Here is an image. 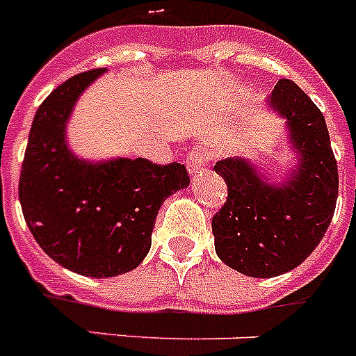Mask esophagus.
I'll list each match as a JSON object with an SVG mask.
<instances>
[{
  "instance_id": "esophagus-1",
  "label": "esophagus",
  "mask_w": 356,
  "mask_h": 356,
  "mask_svg": "<svg viewBox=\"0 0 356 356\" xmlns=\"http://www.w3.org/2000/svg\"><path fill=\"white\" fill-rule=\"evenodd\" d=\"M204 163H207V155H204L203 149H199V148L192 149V152L186 155L188 173H190L192 177H195V175L204 168Z\"/></svg>"
}]
</instances>
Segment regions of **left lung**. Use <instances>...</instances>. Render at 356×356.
<instances>
[{"label": "left lung", "mask_w": 356, "mask_h": 356, "mask_svg": "<svg viewBox=\"0 0 356 356\" xmlns=\"http://www.w3.org/2000/svg\"><path fill=\"white\" fill-rule=\"evenodd\" d=\"M270 109L285 120L293 168L283 183L245 157H228L213 170L228 197L212 219L219 259L250 278H274L296 268L322 241L333 219L338 168L325 118L291 80H280Z\"/></svg>", "instance_id": "8db88e82"}]
</instances>
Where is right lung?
Wrapping results in <instances>:
<instances>
[{
  "mask_svg": "<svg viewBox=\"0 0 356 356\" xmlns=\"http://www.w3.org/2000/svg\"><path fill=\"white\" fill-rule=\"evenodd\" d=\"M106 69L58 86L34 115L19 173V203L36 243L58 265L89 278L138 267L164 199L190 184L184 164L148 159L88 161L67 143L78 98Z\"/></svg>",
  "mask_w": 356,
  "mask_h": 356,
  "instance_id": "right-lung-1",
  "label": "right lung"
}]
</instances>
